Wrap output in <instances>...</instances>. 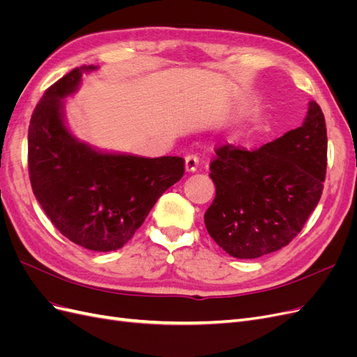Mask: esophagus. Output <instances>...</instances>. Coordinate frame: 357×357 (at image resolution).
<instances>
[{
    "mask_svg": "<svg viewBox=\"0 0 357 357\" xmlns=\"http://www.w3.org/2000/svg\"><path fill=\"white\" fill-rule=\"evenodd\" d=\"M185 160H186V171H189V172L197 171V168H198V165H199V159H198L197 155L189 153V155L185 158Z\"/></svg>",
    "mask_w": 357,
    "mask_h": 357,
    "instance_id": "obj_1",
    "label": "esophagus"
}]
</instances>
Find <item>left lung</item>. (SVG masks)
Returning <instances> with one entry per match:
<instances>
[{"label": "left lung", "instance_id": "left-lung-1", "mask_svg": "<svg viewBox=\"0 0 357 357\" xmlns=\"http://www.w3.org/2000/svg\"><path fill=\"white\" fill-rule=\"evenodd\" d=\"M214 152L215 197L204 214L211 238L238 259L287 245L317 207L326 177L328 135L320 105L311 101L302 126L262 147L222 144Z\"/></svg>", "mask_w": 357, "mask_h": 357}]
</instances>
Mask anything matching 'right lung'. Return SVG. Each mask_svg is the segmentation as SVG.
<instances>
[{"label": "right lung", "instance_id": "1", "mask_svg": "<svg viewBox=\"0 0 357 357\" xmlns=\"http://www.w3.org/2000/svg\"><path fill=\"white\" fill-rule=\"evenodd\" d=\"M63 75L41 96L28 129L32 192L55 228L93 252L123 247L168 188L185 174L178 156L138 158L96 152L63 125L62 98L73 93L83 71Z\"/></svg>", "mask_w": 357, "mask_h": 357}]
</instances>
